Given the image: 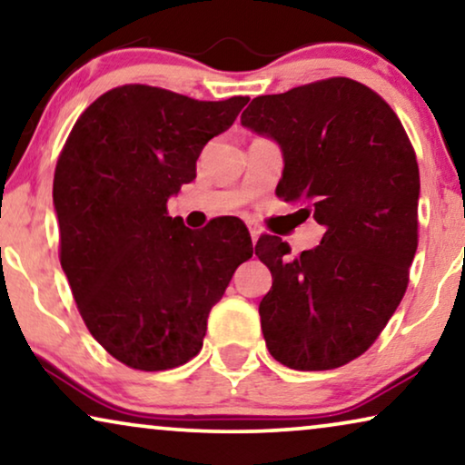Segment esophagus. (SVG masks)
<instances>
[{
    "label": "esophagus",
    "instance_id": "esophagus-1",
    "mask_svg": "<svg viewBox=\"0 0 465 465\" xmlns=\"http://www.w3.org/2000/svg\"><path fill=\"white\" fill-rule=\"evenodd\" d=\"M250 237H252L253 243H256L258 237H260V228H258V226H252V224H250Z\"/></svg>",
    "mask_w": 465,
    "mask_h": 465
}]
</instances>
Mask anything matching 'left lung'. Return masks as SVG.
I'll list each match as a JSON object with an SVG mask.
<instances>
[{
    "label": "left lung",
    "instance_id": "8db88e82",
    "mask_svg": "<svg viewBox=\"0 0 465 465\" xmlns=\"http://www.w3.org/2000/svg\"><path fill=\"white\" fill-rule=\"evenodd\" d=\"M241 124L283 154L279 199L323 226L322 243L288 258L279 237L258 239L272 285L260 322L272 358L330 371L377 341L409 285L417 252L419 167L396 112L371 88L328 78L262 94Z\"/></svg>",
    "mask_w": 465,
    "mask_h": 465
}]
</instances>
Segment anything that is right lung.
Returning a JSON list of instances; mask_svg holds the SVG:
<instances>
[{"instance_id": "right-lung-1", "label": "right lung", "mask_w": 465, "mask_h": 465, "mask_svg": "<svg viewBox=\"0 0 465 465\" xmlns=\"http://www.w3.org/2000/svg\"><path fill=\"white\" fill-rule=\"evenodd\" d=\"M247 97L196 101L124 84L82 112L54 169L61 266L94 341L135 371H169L203 347L209 311L253 245L237 218L190 231L169 196Z\"/></svg>"}]
</instances>
